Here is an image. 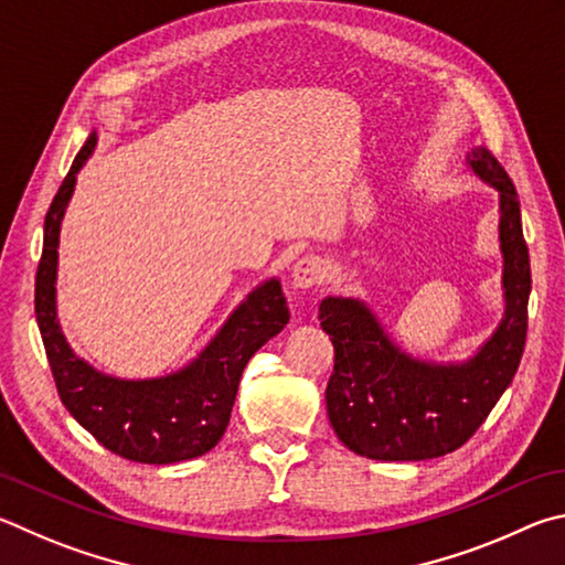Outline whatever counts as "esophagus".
I'll return each mask as SVG.
<instances>
[{
	"instance_id": "esophagus-1",
	"label": "esophagus",
	"mask_w": 565,
	"mask_h": 565,
	"mask_svg": "<svg viewBox=\"0 0 565 565\" xmlns=\"http://www.w3.org/2000/svg\"><path fill=\"white\" fill-rule=\"evenodd\" d=\"M324 280H328V263H324L320 255H305L295 263L292 267L295 288L310 290V288H318V285H322Z\"/></svg>"
}]
</instances>
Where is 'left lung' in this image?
<instances>
[{
  "instance_id": "left-lung-1",
  "label": "left lung",
  "mask_w": 565,
  "mask_h": 565,
  "mask_svg": "<svg viewBox=\"0 0 565 565\" xmlns=\"http://www.w3.org/2000/svg\"><path fill=\"white\" fill-rule=\"evenodd\" d=\"M473 173L501 193V250L507 260V318L477 358L439 367L407 358L358 300L328 298L320 324L334 348L324 399L334 434L367 459L444 457L487 422L519 370L529 332L531 263L516 185L487 146L469 156Z\"/></svg>"
}]
</instances>
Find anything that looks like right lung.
<instances>
[{
	"label": "right lung",
	"instance_id": "add662e5",
	"mask_svg": "<svg viewBox=\"0 0 565 565\" xmlns=\"http://www.w3.org/2000/svg\"><path fill=\"white\" fill-rule=\"evenodd\" d=\"M94 146L96 134L86 138L49 205L42 260L36 267L34 310L56 392L72 417L118 457L141 463L195 459L221 441L245 364L290 322L288 302L280 282H265L233 312L211 348L191 367L163 380H114L78 360L56 322V247L76 173Z\"/></svg>",
	"mask_w": 565,
	"mask_h": 565
}]
</instances>
